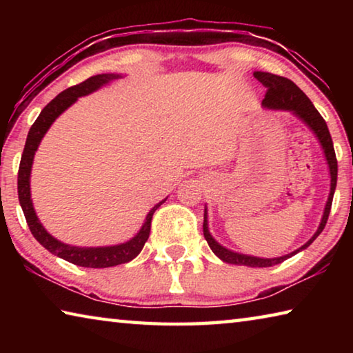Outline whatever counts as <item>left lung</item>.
I'll return each instance as SVG.
<instances>
[{"mask_svg":"<svg viewBox=\"0 0 353 353\" xmlns=\"http://www.w3.org/2000/svg\"><path fill=\"white\" fill-rule=\"evenodd\" d=\"M254 76L256 81H260L263 85L268 88L261 105L266 107V109H272V110L292 112L297 118H301L302 121L313 130V134L318 137L321 146H322V149H324L328 170H330V194H328L327 204L324 208V214H322V219H321L318 230H316V234L310 238V240L303 244L302 248H299L297 250H294V252H291L288 255L276 256V259H260V256L238 254V252H234V250L221 246V244L210 235V232H208V219H207V207H205L204 225H202V229H204V236L208 243V246H210L213 254L216 255L218 259H221L225 263H230V265H243V266H250V268H268V266L279 265V263L285 261L286 259H290V256L296 255L297 252H301V250L307 249L310 244H312L316 238L319 236L321 232L324 230L327 219H328V214H330L334 188H336L338 162H336V155H334L332 137H330V132H328V128L324 121V118H322L321 113L316 110V107L312 104V101L307 98V94L303 93L294 82L286 79V77L272 74V73H265V71H255Z\"/></svg>","mask_w":353,"mask_h":353,"instance_id":"8db88e82","label":"left lung"}]
</instances>
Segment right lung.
<instances>
[{"instance_id":"add662e5","label":"right lung","mask_w":353,"mask_h":353,"mask_svg":"<svg viewBox=\"0 0 353 353\" xmlns=\"http://www.w3.org/2000/svg\"><path fill=\"white\" fill-rule=\"evenodd\" d=\"M119 74H97L88 77L87 81L77 83L74 87H70L62 93H59L57 97L48 104L43 110L40 112L39 118L35 119V123L29 129L28 139L25 149H23L21 162L19 168V201L23 208V213H25L26 223L29 225V230L34 235L35 240H37L41 246L50 250L51 254H54L61 259L67 260L73 265L83 266V268H110L117 265H123V263H128L134 260L137 255L141 252L143 246L148 241L149 232H151V221L152 214L157 208L163 204L166 199L159 202L157 205H154L151 210H149L148 216L143 223L141 229L139 234L134 238H130L129 241L115 244V246H103V248H79V246H70V244H65L62 241L56 240L54 236L50 235L40 223L37 214H35L32 199H31V168L34 162V155L37 148L40 145L41 139L46 134V130L51 128V124L56 121V118L68 109L71 104H74L77 98L85 97V94L98 90L105 83L110 81H115Z\"/></svg>"}]
</instances>
